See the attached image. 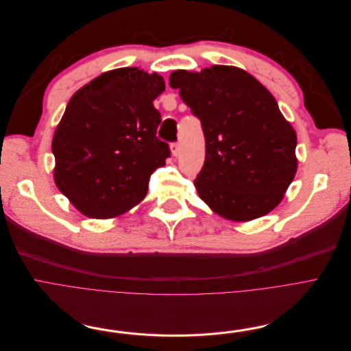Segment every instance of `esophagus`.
<instances>
[{
	"instance_id": "1",
	"label": "esophagus",
	"mask_w": 351,
	"mask_h": 351,
	"mask_svg": "<svg viewBox=\"0 0 351 351\" xmlns=\"http://www.w3.org/2000/svg\"><path fill=\"white\" fill-rule=\"evenodd\" d=\"M171 154L174 156V157H177L178 154H180V144L178 143H174V144H171Z\"/></svg>"
}]
</instances>
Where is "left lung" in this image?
Here are the masks:
<instances>
[{"instance_id":"8db88e82","label":"left lung","mask_w":351,"mask_h":351,"mask_svg":"<svg viewBox=\"0 0 351 351\" xmlns=\"http://www.w3.org/2000/svg\"><path fill=\"white\" fill-rule=\"evenodd\" d=\"M171 88L198 117L206 161L194 186L223 219L245 223L274 210L294 180L297 134L273 94L232 65L177 70Z\"/></svg>"}]
</instances>
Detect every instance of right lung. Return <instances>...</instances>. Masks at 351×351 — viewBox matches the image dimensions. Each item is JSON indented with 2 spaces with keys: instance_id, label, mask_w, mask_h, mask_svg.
Listing matches in <instances>:
<instances>
[{
  "instance_id": "add662e5",
  "label": "right lung",
  "mask_w": 351,
  "mask_h": 351,
  "mask_svg": "<svg viewBox=\"0 0 351 351\" xmlns=\"http://www.w3.org/2000/svg\"><path fill=\"white\" fill-rule=\"evenodd\" d=\"M164 90L157 73L125 66L71 97L51 149L56 186L81 214L107 220L143 202L149 177L170 156L157 138L161 115L153 104Z\"/></svg>"
}]
</instances>
